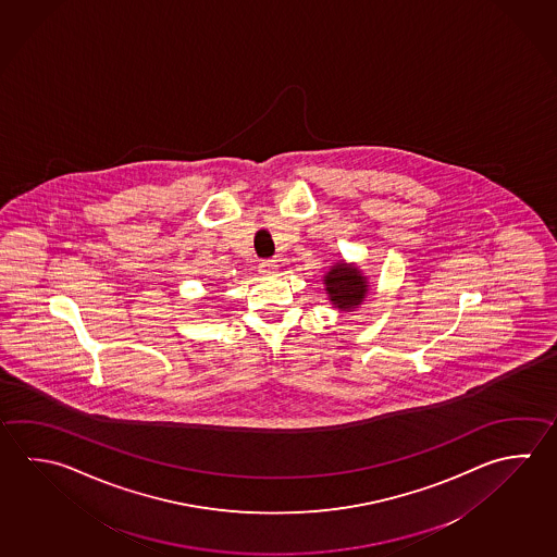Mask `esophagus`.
I'll use <instances>...</instances> for the list:
<instances>
[{"instance_id": "esophagus-1", "label": "esophagus", "mask_w": 557, "mask_h": 557, "mask_svg": "<svg viewBox=\"0 0 557 557\" xmlns=\"http://www.w3.org/2000/svg\"><path fill=\"white\" fill-rule=\"evenodd\" d=\"M276 269H278V264H276L274 259H264V261L259 263V271H261L263 274L276 273Z\"/></svg>"}]
</instances>
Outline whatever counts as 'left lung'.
<instances>
[{"instance_id":"left-lung-1","label":"left lung","mask_w":557,"mask_h":557,"mask_svg":"<svg viewBox=\"0 0 557 557\" xmlns=\"http://www.w3.org/2000/svg\"><path fill=\"white\" fill-rule=\"evenodd\" d=\"M325 290L339 310H354L363 302L367 283L355 267L337 263L325 274Z\"/></svg>"}]
</instances>
